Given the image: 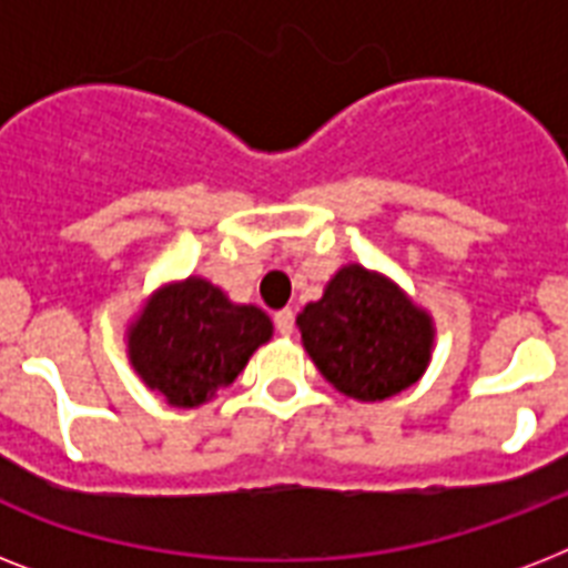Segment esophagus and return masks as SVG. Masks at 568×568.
<instances>
[{"instance_id": "obj_1", "label": "esophagus", "mask_w": 568, "mask_h": 568, "mask_svg": "<svg viewBox=\"0 0 568 568\" xmlns=\"http://www.w3.org/2000/svg\"><path fill=\"white\" fill-rule=\"evenodd\" d=\"M274 321H276V329H280L283 336H292V329H294V312L288 310V306H285V310L276 312Z\"/></svg>"}]
</instances>
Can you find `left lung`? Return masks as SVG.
I'll list each match as a JSON object with an SVG mask.
<instances>
[{"mask_svg": "<svg viewBox=\"0 0 568 568\" xmlns=\"http://www.w3.org/2000/svg\"><path fill=\"white\" fill-rule=\"evenodd\" d=\"M306 354L327 383L354 400H386L422 379L436 345V324L379 271L347 262L321 301L297 315Z\"/></svg>", "mask_w": 568, "mask_h": 568, "instance_id": "1", "label": "left lung"}]
</instances>
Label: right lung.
Wrapping results in <instances>:
<instances>
[{
  "mask_svg": "<svg viewBox=\"0 0 568 568\" xmlns=\"http://www.w3.org/2000/svg\"><path fill=\"white\" fill-rule=\"evenodd\" d=\"M274 324L253 303H232L203 276L155 288L126 327V356L144 386L171 406L217 397L271 342Z\"/></svg>",
  "mask_w": 568,
  "mask_h": 568,
  "instance_id": "obj_1",
  "label": "right lung"
}]
</instances>
